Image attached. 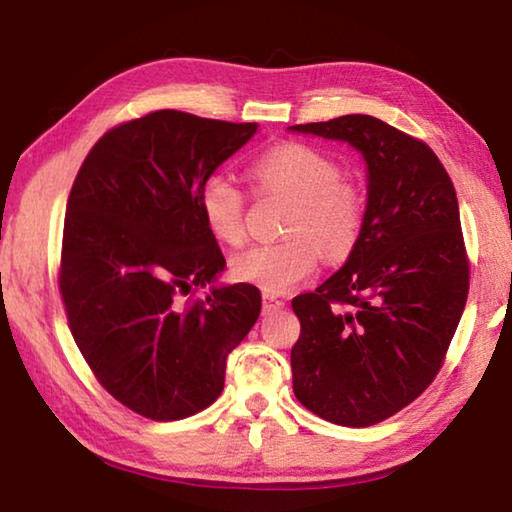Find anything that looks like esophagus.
Wrapping results in <instances>:
<instances>
[{
	"label": "esophagus",
	"instance_id": "obj_1",
	"mask_svg": "<svg viewBox=\"0 0 512 512\" xmlns=\"http://www.w3.org/2000/svg\"><path fill=\"white\" fill-rule=\"evenodd\" d=\"M284 305H287V302H284L282 298H275V296H271V293H264V314L280 311V309H284Z\"/></svg>",
	"mask_w": 512,
	"mask_h": 512
}]
</instances>
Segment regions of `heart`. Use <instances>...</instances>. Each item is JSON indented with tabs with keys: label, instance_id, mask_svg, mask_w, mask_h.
<instances>
[{
	"label": "heart",
	"instance_id": "heart-1",
	"mask_svg": "<svg viewBox=\"0 0 512 512\" xmlns=\"http://www.w3.org/2000/svg\"><path fill=\"white\" fill-rule=\"evenodd\" d=\"M250 173L266 192L293 201V210L287 241L255 246L232 259L237 280L266 293H289L316 271L323 253L329 259L352 253L366 219V201L357 187L341 180V167L327 153L307 144H282L266 151ZM198 205L216 239L228 246L244 241V194L230 178L205 180Z\"/></svg>",
	"mask_w": 512,
	"mask_h": 512
}]
</instances>
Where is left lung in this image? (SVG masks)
<instances>
[{
  "mask_svg": "<svg viewBox=\"0 0 512 512\" xmlns=\"http://www.w3.org/2000/svg\"><path fill=\"white\" fill-rule=\"evenodd\" d=\"M348 142L366 162L361 237L339 271L291 302L293 393L323 420L370 427L411 404L443 366L470 266L452 180L427 144L370 115L289 126Z\"/></svg>",
  "mask_w": 512,
  "mask_h": 512,
  "instance_id": "1",
  "label": "left lung"
}]
</instances>
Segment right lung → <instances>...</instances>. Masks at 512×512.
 Listing matches in <instances>:
<instances>
[{"mask_svg": "<svg viewBox=\"0 0 512 512\" xmlns=\"http://www.w3.org/2000/svg\"><path fill=\"white\" fill-rule=\"evenodd\" d=\"M255 133L151 112L103 135L69 192L58 280L69 329L101 386L144 418L210 406L262 311L253 284H214L225 259L198 205L205 180ZM207 283L203 301L182 300Z\"/></svg>", "mask_w": 512, "mask_h": 512, "instance_id": "add662e5", "label": "right lung"}]
</instances>
